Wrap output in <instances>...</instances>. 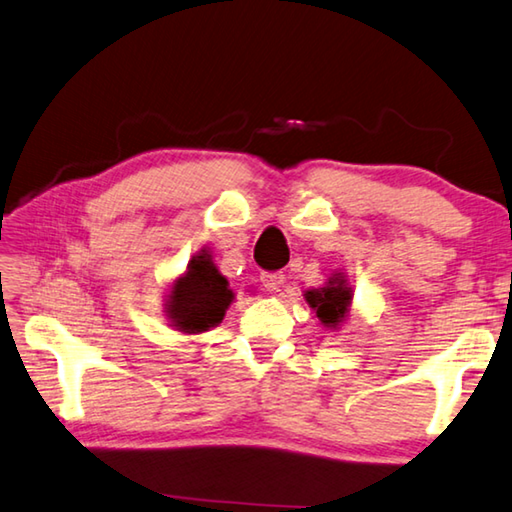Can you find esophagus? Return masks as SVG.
<instances>
[{"label": "esophagus", "mask_w": 512, "mask_h": 512, "mask_svg": "<svg viewBox=\"0 0 512 512\" xmlns=\"http://www.w3.org/2000/svg\"><path fill=\"white\" fill-rule=\"evenodd\" d=\"M283 281H285V274H283V272H263V274H261L263 288L270 290V292L279 290L281 285H283Z\"/></svg>", "instance_id": "obj_1"}]
</instances>
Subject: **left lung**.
Wrapping results in <instances>:
<instances>
[{"mask_svg":"<svg viewBox=\"0 0 512 512\" xmlns=\"http://www.w3.org/2000/svg\"><path fill=\"white\" fill-rule=\"evenodd\" d=\"M351 288H346L344 276H335L333 281H328L326 288L310 290L306 292V301L310 303L312 310H317V317L324 326L337 328L339 321L346 317L348 306H351Z\"/></svg>","mask_w":512,"mask_h":512,"instance_id":"1","label":"left lung"}]
</instances>
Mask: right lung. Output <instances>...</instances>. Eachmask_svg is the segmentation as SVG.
Returning <instances> with one entry per match:
<instances>
[{
    "instance_id": "right-lung-1",
    "label": "right lung",
    "mask_w": 512,
    "mask_h": 512,
    "mask_svg": "<svg viewBox=\"0 0 512 512\" xmlns=\"http://www.w3.org/2000/svg\"><path fill=\"white\" fill-rule=\"evenodd\" d=\"M227 285V279L218 272L206 251L193 256L188 272L175 281L170 292L168 317L173 326L182 333H204L218 326L233 299Z\"/></svg>"
}]
</instances>
